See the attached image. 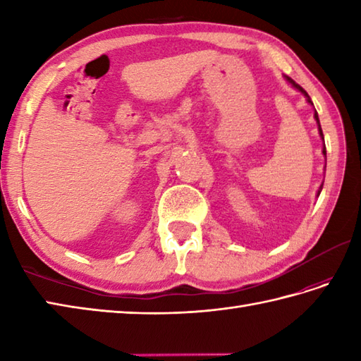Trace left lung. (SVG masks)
Here are the masks:
<instances>
[{
	"label": "left lung",
	"mask_w": 361,
	"mask_h": 361,
	"mask_svg": "<svg viewBox=\"0 0 361 361\" xmlns=\"http://www.w3.org/2000/svg\"><path fill=\"white\" fill-rule=\"evenodd\" d=\"M286 80H287L288 83H291V87L296 88L298 91H301V93L305 96V99H307V102L313 105V102H312L310 96L307 94V91H305V90H304L301 85H298V83H296L293 79H290L288 75H286ZM315 119H317V124H318V132H319V136L323 137V141H324V135H323V130H321V124H319V119H318V113H317V110H315ZM323 153H324V157H326V145H324V149H323ZM321 189H323V185H321V186H319V189H318V195L321 194Z\"/></svg>",
	"instance_id": "8db88e82"
}]
</instances>
